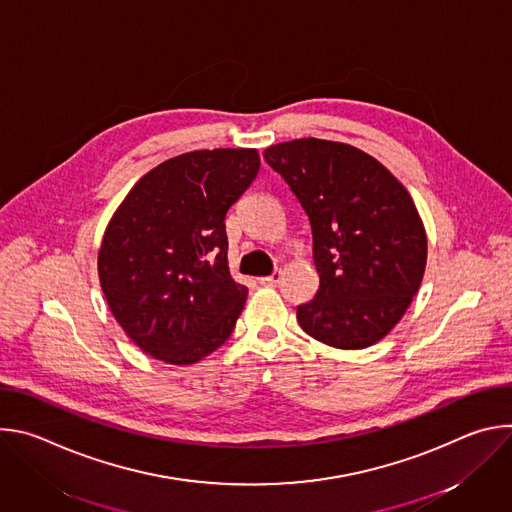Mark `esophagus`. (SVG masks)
Here are the masks:
<instances>
[{
	"label": "esophagus",
	"instance_id": "obj_1",
	"mask_svg": "<svg viewBox=\"0 0 512 512\" xmlns=\"http://www.w3.org/2000/svg\"><path fill=\"white\" fill-rule=\"evenodd\" d=\"M281 281V271L279 269H275L271 275H267V277H259V283L261 285H267V287H273V285H277Z\"/></svg>",
	"mask_w": 512,
	"mask_h": 512
}]
</instances>
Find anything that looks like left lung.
Wrapping results in <instances>:
<instances>
[{
  "label": "left lung",
  "instance_id": "8db88e82",
  "mask_svg": "<svg viewBox=\"0 0 512 512\" xmlns=\"http://www.w3.org/2000/svg\"><path fill=\"white\" fill-rule=\"evenodd\" d=\"M265 162L296 194L312 227L318 294L298 306L312 338L367 348L403 318L423 279L427 237L403 184L352 145L294 139Z\"/></svg>",
  "mask_w": 512,
  "mask_h": 512
}]
</instances>
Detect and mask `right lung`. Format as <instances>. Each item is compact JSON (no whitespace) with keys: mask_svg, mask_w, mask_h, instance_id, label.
I'll list each match as a JSON object with an SVG mask.
<instances>
[{"mask_svg":"<svg viewBox=\"0 0 512 512\" xmlns=\"http://www.w3.org/2000/svg\"><path fill=\"white\" fill-rule=\"evenodd\" d=\"M257 150H200L145 174L105 231L99 279L125 334L170 364L225 344L247 300L229 273L225 218L259 172Z\"/></svg>","mask_w":512,"mask_h":512,"instance_id":"add662e5","label":"right lung"}]
</instances>
